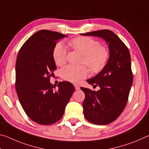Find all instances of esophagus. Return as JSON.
Returning <instances> with one entry per match:
<instances>
[{
  "label": "esophagus",
  "mask_w": 149,
  "mask_h": 149,
  "mask_svg": "<svg viewBox=\"0 0 149 149\" xmlns=\"http://www.w3.org/2000/svg\"><path fill=\"white\" fill-rule=\"evenodd\" d=\"M74 86H75V89H76V90H78V89H80V87H79V86H78V85L75 84Z\"/></svg>",
  "instance_id": "34e87169"
}]
</instances>
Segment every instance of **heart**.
Wrapping results in <instances>:
<instances>
[{
    "label": "heart",
    "instance_id": "b5f03b06",
    "mask_svg": "<svg viewBox=\"0 0 149 149\" xmlns=\"http://www.w3.org/2000/svg\"><path fill=\"white\" fill-rule=\"evenodd\" d=\"M70 45L84 55L81 62L88 66L92 72H101L108 62L109 54L107 49L101 46L100 42L89 37L80 36L70 42ZM53 59L58 65H62L66 62L67 51L62 43H58L53 50ZM89 70L85 65L75 67L68 65L60 71L61 77L66 81L77 83L88 75Z\"/></svg>",
    "mask_w": 149,
    "mask_h": 149
}]
</instances>
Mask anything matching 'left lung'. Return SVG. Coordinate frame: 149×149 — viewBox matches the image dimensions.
<instances>
[{
    "instance_id": "obj_1",
    "label": "left lung",
    "mask_w": 149,
    "mask_h": 149,
    "mask_svg": "<svg viewBox=\"0 0 149 149\" xmlns=\"http://www.w3.org/2000/svg\"><path fill=\"white\" fill-rule=\"evenodd\" d=\"M82 35L101 37L109 44V58L105 67L87 80L100 89L95 91L81 89L85 93L83 108L86 119L95 125L109 124L121 114L128 101L133 80L129 50L111 30L105 29Z\"/></svg>"
}]
</instances>
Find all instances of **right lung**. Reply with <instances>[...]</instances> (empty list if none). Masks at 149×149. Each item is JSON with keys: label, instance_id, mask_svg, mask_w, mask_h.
I'll list each match as a JSON object with an SVG mask.
<instances>
[{"label": "right lung", "instance_id": "1", "mask_svg": "<svg viewBox=\"0 0 149 149\" xmlns=\"http://www.w3.org/2000/svg\"><path fill=\"white\" fill-rule=\"evenodd\" d=\"M66 36L57 32L39 30L24 43L18 54L16 90L26 114L36 123L58 121L74 92L70 82H59L56 89L49 81L56 70L54 48L59 40Z\"/></svg>", "mask_w": 149, "mask_h": 149}]
</instances>
